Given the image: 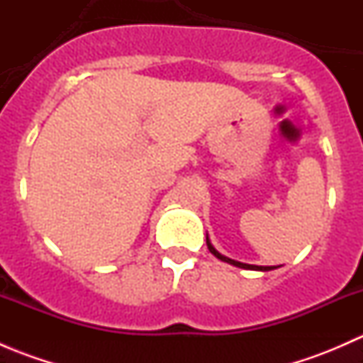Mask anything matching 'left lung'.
Masks as SVG:
<instances>
[{
    "instance_id": "8db88e82",
    "label": "left lung",
    "mask_w": 363,
    "mask_h": 363,
    "mask_svg": "<svg viewBox=\"0 0 363 363\" xmlns=\"http://www.w3.org/2000/svg\"><path fill=\"white\" fill-rule=\"evenodd\" d=\"M205 239H207V247H208V251H211L212 255L216 256V258H219V259H221V262H226V263H230V265H235V267H239V269H247V270H262V272H267V270H274V269H277V267H262V265H250V263L237 262V259H232V258H228V256H223L221 252H219V251H216V247L212 246V244H211V240H208V235L205 237Z\"/></svg>"
}]
</instances>
